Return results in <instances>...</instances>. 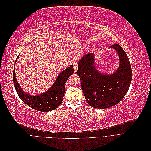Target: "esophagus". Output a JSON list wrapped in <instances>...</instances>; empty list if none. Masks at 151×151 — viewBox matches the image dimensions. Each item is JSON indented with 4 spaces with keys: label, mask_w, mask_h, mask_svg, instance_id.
I'll return each mask as SVG.
<instances>
[{
    "label": "esophagus",
    "mask_w": 151,
    "mask_h": 151,
    "mask_svg": "<svg viewBox=\"0 0 151 151\" xmlns=\"http://www.w3.org/2000/svg\"><path fill=\"white\" fill-rule=\"evenodd\" d=\"M72 65H73V67H74L75 71H76L77 70V63L76 62H74L72 63Z\"/></svg>",
    "instance_id": "34e87169"
}]
</instances>
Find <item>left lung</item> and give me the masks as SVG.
I'll use <instances>...</instances> for the list:
<instances>
[{"label": "left lung", "mask_w": 151, "mask_h": 151, "mask_svg": "<svg viewBox=\"0 0 151 151\" xmlns=\"http://www.w3.org/2000/svg\"><path fill=\"white\" fill-rule=\"evenodd\" d=\"M115 49L120 59L118 69L112 74L99 72L94 65V55L88 53L78 62L79 75L87 103L91 106L105 109L116 105L124 98L132 81L131 65L125 52L120 45L109 47Z\"/></svg>", "instance_id": "obj_1"}]
</instances>
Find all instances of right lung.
<instances>
[{
	"label": "right lung",
	"mask_w": 151,
	"mask_h": 151,
	"mask_svg": "<svg viewBox=\"0 0 151 151\" xmlns=\"http://www.w3.org/2000/svg\"><path fill=\"white\" fill-rule=\"evenodd\" d=\"M74 72V67L71 65L60 72L53 84L48 91L36 96L27 94L22 89L16 78L15 66L13 70V81L18 96L26 104L35 110L48 112L56 109L62 103L65 93V83L69 76Z\"/></svg>",
	"instance_id": "right-lung-1"
}]
</instances>
